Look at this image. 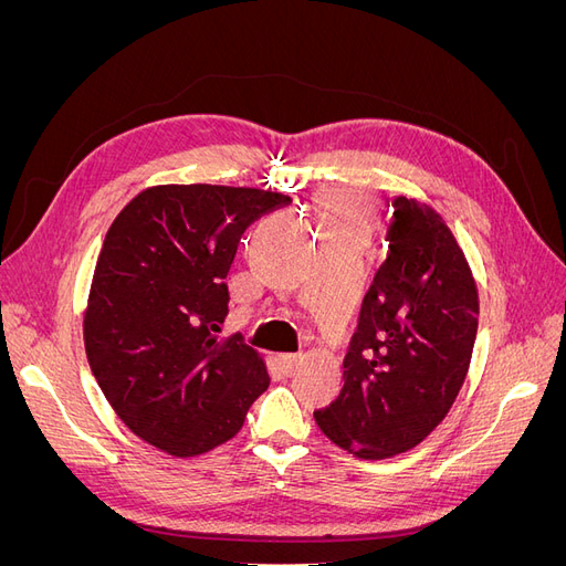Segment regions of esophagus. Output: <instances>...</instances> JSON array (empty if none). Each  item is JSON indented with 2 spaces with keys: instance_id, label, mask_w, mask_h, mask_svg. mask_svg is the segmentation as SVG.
Masks as SVG:
<instances>
[{
  "instance_id": "obj_1",
  "label": "esophagus",
  "mask_w": 566,
  "mask_h": 566,
  "mask_svg": "<svg viewBox=\"0 0 566 566\" xmlns=\"http://www.w3.org/2000/svg\"><path fill=\"white\" fill-rule=\"evenodd\" d=\"M300 361H302L300 354H281V356H279V364H281V368H283L285 375L293 373V370L300 366Z\"/></svg>"
}]
</instances>
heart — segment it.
Instances as JSON below:
<instances>
[{"label": "heart", "instance_id": "1", "mask_svg": "<svg viewBox=\"0 0 566 566\" xmlns=\"http://www.w3.org/2000/svg\"><path fill=\"white\" fill-rule=\"evenodd\" d=\"M325 212H328V229L337 231H368V208L366 202L354 193H337L325 202Z\"/></svg>", "mask_w": 566, "mask_h": 566}]
</instances>
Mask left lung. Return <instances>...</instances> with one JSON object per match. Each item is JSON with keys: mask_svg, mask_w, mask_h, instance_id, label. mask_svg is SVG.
Segmentation results:
<instances>
[{"mask_svg": "<svg viewBox=\"0 0 566 566\" xmlns=\"http://www.w3.org/2000/svg\"><path fill=\"white\" fill-rule=\"evenodd\" d=\"M387 208V256L358 314L345 387L314 413L325 437L366 460L418 447L449 413L479 316L474 279L443 219L406 196Z\"/></svg>", "mask_w": 566, "mask_h": 566, "instance_id": "8db88e82", "label": "left lung"}]
</instances>
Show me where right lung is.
Returning <instances> with one entry per match:
<instances>
[{
  "label": "right lung",
  "instance_id": "right-lung-1",
  "mask_svg": "<svg viewBox=\"0 0 566 566\" xmlns=\"http://www.w3.org/2000/svg\"><path fill=\"white\" fill-rule=\"evenodd\" d=\"M287 196L231 186H156L119 212L101 248L84 347L129 430L186 458L241 430L269 387L241 333L221 342L227 276L243 231Z\"/></svg>",
  "mask_w": 566,
  "mask_h": 566
}]
</instances>
